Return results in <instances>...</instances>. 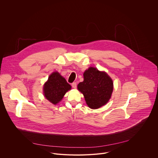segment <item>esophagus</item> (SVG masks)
<instances>
[{
	"instance_id": "34e87169",
	"label": "esophagus",
	"mask_w": 158,
	"mask_h": 158,
	"mask_svg": "<svg viewBox=\"0 0 158 158\" xmlns=\"http://www.w3.org/2000/svg\"><path fill=\"white\" fill-rule=\"evenodd\" d=\"M72 88H73L75 89V88H77V83H76L75 82H74V83H72Z\"/></svg>"
}]
</instances>
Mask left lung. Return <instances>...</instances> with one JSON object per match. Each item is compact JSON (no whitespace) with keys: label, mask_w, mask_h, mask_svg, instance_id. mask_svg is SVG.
Listing matches in <instances>:
<instances>
[{"label":"left lung","mask_w":158,"mask_h":158,"mask_svg":"<svg viewBox=\"0 0 158 158\" xmlns=\"http://www.w3.org/2000/svg\"><path fill=\"white\" fill-rule=\"evenodd\" d=\"M83 78L77 89L83 94L88 107L96 110L106 105L114 89L111 77L105 71L90 66L84 72Z\"/></svg>","instance_id":"obj_1"}]
</instances>
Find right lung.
<instances>
[{
	"mask_svg": "<svg viewBox=\"0 0 158 158\" xmlns=\"http://www.w3.org/2000/svg\"><path fill=\"white\" fill-rule=\"evenodd\" d=\"M71 86L58 72H52L43 85V94L45 98L53 105H57L64 95L71 90Z\"/></svg>",
	"mask_w": 158,
	"mask_h": 158,
	"instance_id": "add662e5",
	"label": "right lung"
}]
</instances>
